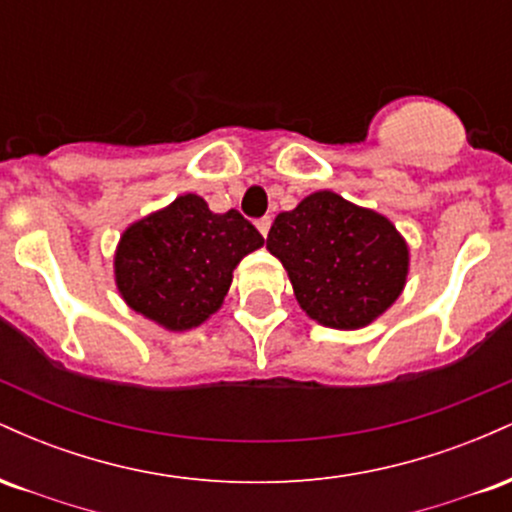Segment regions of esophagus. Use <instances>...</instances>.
Returning <instances> with one entry per match:
<instances>
[{"label":"esophagus","mask_w":512,"mask_h":512,"mask_svg":"<svg viewBox=\"0 0 512 512\" xmlns=\"http://www.w3.org/2000/svg\"><path fill=\"white\" fill-rule=\"evenodd\" d=\"M269 228H272V219H269V216H264V219H260V221H257V231H260L264 238H267Z\"/></svg>","instance_id":"1"}]
</instances>
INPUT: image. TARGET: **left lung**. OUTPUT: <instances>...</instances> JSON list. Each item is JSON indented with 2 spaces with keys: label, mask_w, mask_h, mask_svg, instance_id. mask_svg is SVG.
Segmentation results:
<instances>
[{
  "label": "left lung",
  "mask_w": 512,
  "mask_h": 512,
  "mask_svg": "<svg viewBox=\"0 0 512 512\" xmlns=\"http://www.w3.org/2000/svg\"><path fill=\"white\" fill-rule=\"evenodd\" d=\"M267 250L289 272L298 305L334 330L370 325L407 284L409 248L392 221L330 190L281 211Z\"/></svg>",
  "instance_id": "1"
}]
</instances>
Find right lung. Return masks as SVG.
<instances>
[{
	"label": "right lung",
	"instance_id": "1",
	"mask_svg": "<svg viewBox=\"0 0 512 512\" xmlns=\"http://www.w3.org/2000/svg\"><path fill=\"white\" fill-rule=\"evenodd\" d=\"M264 238L236 209L214 214L197 195H182L122 233L115 284L134 313L170 332L202 325L221 308L233 269Z\"/></svg>",
	"mask_w": 512,
	"mask_h": 512
}]
</instances>
